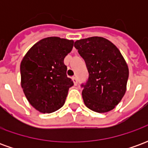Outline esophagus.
Masks as SVG:
<instances>
[{
	"label": "esophagus",
	"instance_id": "esophagus-1",
	"mask_svg": "<svg viewBox=\"0 0 148 148\" xmlns=\"http://www.w3.org/2000/svg\"><path fill=\"white\" fill-rule=\"evenodd\" d=\"M72 80H73V82H74V85H77V78H76V77H72Z\"/></svg>",
	"mask_w": 148,
	"mask_h": 148
}]
</instances>
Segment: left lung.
<instances>
[{"instance_id":"left-lung-1","label":"left lung","mask_w":148,"mask_h":148,"mask_svg":"<svg viewBox=\"0 0 148 148\" xmlns=\"http://www.w3.org/2000/svg\"><path fill=\"white\" fill-rule=\"evenodd\" d=\"M74 47L82 57L89 79L82 90L87 108L104 113L112 110L125 94L128 67L116 46L106 38L93 36L77 40Z\"/></svg>"}]
</instances>
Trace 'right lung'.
Wrapping results in <instances>:
<instances>
[{"instance_id":"obj_1","label":"right lung","mask_w":148,"mask_h":148,"mask_svg":"<svg viewBox=\"0 0 148 148\" xmlns=\"http://www.w3.org/2000/svg\"><path fill=\"white\" fill-rule=\"evenodd\" d=\"M73 46L74 40L47 37L34 44L22 59L21 87L37 111L51 113L64 105L74 83L63 61Z\"/></svg>"}]
</instances>
